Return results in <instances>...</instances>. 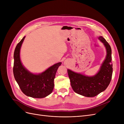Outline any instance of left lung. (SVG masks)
Here are the masks:
<instances>
[{
    "instance_id": "8db88e82",
    "label": "left lung",
    "mask_w": 124,
    "mask_h": 124,
    "mask_svg": "<svg viewBox=\"0 0 124 124\" xmlns=\"http://www.w3.org/2000/svg\"><path fill=\"white\" fill-rule=\"evenodd\" d=\"M98 39L106 47L107 55L98 72L89 77L67 70L74 92L87 97H95L105 91L110 83L113 72L111 46L103 37H99Z\"/></svg>"
}]
</instances>
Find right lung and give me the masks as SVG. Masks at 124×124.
Instances as JSON below:
<instances>
[{
  "instance_id": "right-lung-1",
  "label": "right lung",
  "mask_w": 124,
  "mask_h": 124,
  "mask_svg": "<svg viewBox=\"0 0 124 124\" xmlns=\"http://www.w3.org/2000/svg\"><path fill=\"white\" fill-rule=\"evenodd\" d=\"M25 36L15 48L13 74L21 91L25 95L35 98H42L49 95L54 88V80L62 62L56 63L43 72L35 74L23 65L20 58V50Z\"/></svg>"
}]
</instances>
